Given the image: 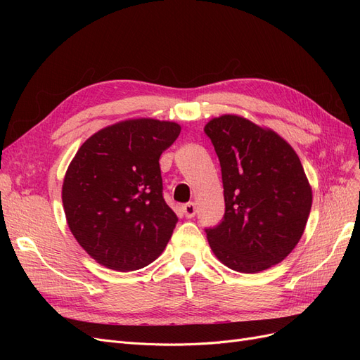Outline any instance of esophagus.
Masks as SVG:
<instances>
[{
    "label": "esophagus",
    "mask_w": 360,
    "mask_h": 360,
    "mask_svg": "<svg viewBox=\"0 0 360 360\" xmlns=\"http://www.w3.org/2000/svg\"><path fill=\"white\" fill-rule=\"evenodd\" d=\"M181 212H183L184 217H188V219H192V217L195 216V213H197V205H195V202L184 204L181 207Z\"/></svg>",
    "instance_id": "1"
}]
</instances>
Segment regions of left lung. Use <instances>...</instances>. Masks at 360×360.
<instances>
[{
	"instance_id": "obj_1",
	"label": "left lung",
	"mask_w": 360,
	"mask_h": 360,
	"mask_svg": "<svg viewBox=\"0 0 360 360\" xmlns=\"http://www.w3.org/2000/svg\"><path fill=\"white\" fill-rule=\"evenodd\" d=\"M219 158L225 213L205 228L214 255L242 274L281 263L300 240L312 191L296 151L274 130L238 115L204 127Z\"/></svg>"
}]
</instances>
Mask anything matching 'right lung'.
<instances>
[{
    "instance_id": "1",
    "label": "right lung",
    "mask_w": 360,
    "mask_h": 360,
    "mask_svg": "<svg viewBox=\"0 0 360 360\" xmlns=\"http://www.w3.org/2000/svg\"><path fill=\"white\" fill-rule=\"evenodd\" d=\"M180 126L153 118L126 120L90 136L63 183L72 234L97 263L118 271L148 266L179 221L163 200L159 159Z\"/></svg>"
}]
</instances>
